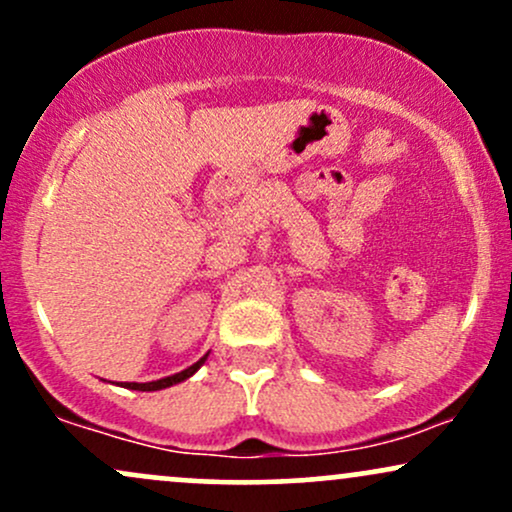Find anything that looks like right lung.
<instances>
[{
    "mask_svg": "<svg viewBox=\"0 0 512 512\" xmlns=\"http://www.w3.org/2000/svg\"><path fill=\"white\" fill-rule=\"evenodd\" d=\"M209 354H204L202 358H199L197 363H192L190 368L180 370V373L175 375H168V378H161V380H151V383H122V387H127V390H139V392H154V390H163V387H170V385H178L182 383V380H187L190 375H195L199 366H202L204 361H207Z\"/></svg>",
    "mask_w": 512,
    "mask_h": 512,
    "instance_id": "add662e5",
    "label": "right lung"
}]
</instances>
